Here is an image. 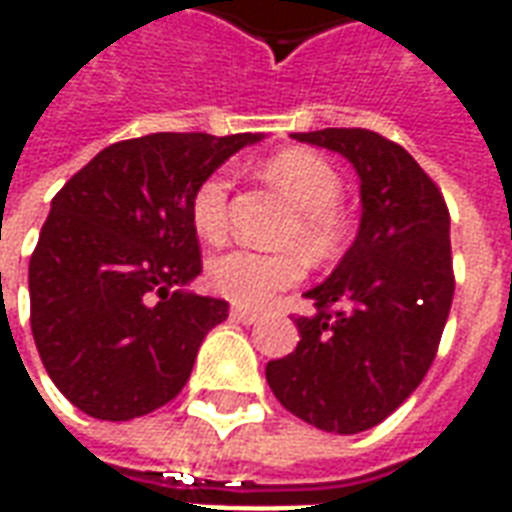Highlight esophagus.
Instances as JSON below:
<instances>
[{
    "label": "esophagus",
    "instance_id": "esophagus-1",
    "mask_svg": "<svg viewBox=\"0 0 512 512\" xmlns=\"http://www.w3.org/2000/svg\"><path fill=\"white\" fill-rule=\"evenodd\" d=\"M230 315H233V318H235V321H238V323H244V326H252V323H255L257 318H260L257 312L244 310V307H233V310H230Z\"/></svg>",
    "mask_w": 512,
    "mask_h": 512
}]
</instances>
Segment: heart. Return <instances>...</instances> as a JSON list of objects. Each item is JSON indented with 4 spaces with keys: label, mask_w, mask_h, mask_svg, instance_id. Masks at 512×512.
Returning <instances> with one entry per match:
<instances>
[{
    "label": "heart",
    "mask_w": 512,
    "mask_h": 512,
    "mask_svg": "<svg viewBox=\"0 0 512 512\" xmlns=\"http://www.w3.org/2000/svg\"><path fill=\"white\" fill-rule=\"evenodd\" d=\"M266 175L299 208V222L288 233L290 241H301L312 252L329 249L340 235L337 208L343 200V178L332 161L312 150H285L268 161ZM227 202V172H213L197 186L191 200V222L200 238L211 244L222 241L227 233ZM299 277L301 260L290 252L266 255L252 249H230L213 257L208 266L211 288L241 307H263Z\"/></svg>",
    "instance_id": "obj_1"
}]
</instances>
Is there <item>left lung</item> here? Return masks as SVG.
Wrapping results in <instances>:
<instances>
[{
	"label": "left lung",
	"mask_w": 512,
	"mask_h": 512,
	"mask_svg": "<svg viewBox=\"0 0 512 512\" xmlns=\"http://www.w3.org/2000/svg\"><path fill=\"white\" fill-rule=\"evenodd\" d=\"M356 169L362 219L321 285L304 296L296 351L266 365L290 414L326 433H362L384 422L422 384L450 315V213L436 183L395 142L367 128L293 134Z\"/></svg>",
	"instance_id": "left-lung-1"
}]
</instances>
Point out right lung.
<instances>
[{"label": "right lung", "instance_id": "add662e5", "mask_svg": "<svg viewBox=\"0 0 512 512\" xmlns=\"http://www.w3.org/2000/svg\"><path fill=\"white\" fill-rule=\"evenodd\" d=\"M263 134H147L104 147L51 200L29 260L32 337L54 386L106 422L178 395L230 304L194 296L191 200Z\"/></svg>", "mask_w": 512, "mask_h": 512}]
</instances>
